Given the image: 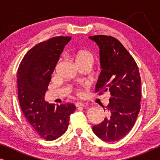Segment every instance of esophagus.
Masks as SVG:
<instances>
[{
    "label": "esophagus",
    "instance_id": "34e87169",
    "mask_svg": "<svg viewBox=\"0 0 160 160\" xmlns=\"http://www.w3.org/2000/svg\"><path fill=\"white\" fill-rule=\"evenodd\" d=\"M88 106H89V105H88V103H87V102H77L76 103V107H84V108H86V107H87Z\"/></svg>",
    "mask_w": 160,
    "mask_h": 160
}]
</instances>
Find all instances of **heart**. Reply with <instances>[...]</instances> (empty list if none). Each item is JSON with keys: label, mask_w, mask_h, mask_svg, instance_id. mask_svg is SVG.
I'll return each mask as SVG.
<instances>
[{"label": "heart", "mask_w": 160, "mask_h": 160, "mask_svg": "<svg viewBox=\"0 0 160 160\" xmlns=\"http://www.w3.org/2000/svg\"><path fill=\"white\" fill-rule=\"evenodd\" d=\"M72 57L75 60L76 64L79 65L82 63L90 62L93 63L94 56L93 54L87 49H80L73 53Z\"/></svg>", "instance_id": "obj_1"}]
</instances>
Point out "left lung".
Returning <instances> with one entry per match:
<instances>
[{
  "label": "left lung",
  "mask_w": 160,
  "mask_h": 160,
  "mask_svg": "<svg viewBox=\"0 0 160 160\" xmlns=\"http://www.w3.org/2000/svg\"><path fill=\"white\" fill-rule=\"evenodd\" d=\"M100 48L101 72L95 92L111 93L106 108L108 117L92 130L106 142L119 141L131 130L141 109V79L138 67L132 55L114 37L89 36Z\"/></svg>",
  "instance_id": "1"
}]
</instances>
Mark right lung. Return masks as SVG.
Masks as SVG:
<instances>
[{
  "label": "right lung",
  "mask_w": 160,
  "mask_h": 160,
  "mask_svg": "<svg viewBox=\"0 0 160 160\" xmlns=\"http://www.w3.org/2000/svg\"><path fill=\"white\" fill-rule=\"evenodd\" d=\"M71 36H56L34 46L22 60L17 71L18 98L23 114L36 132L46 141L62 135L73 103L57 105L45 101L44 95L64 47Z\"/></svg>",
  "instance_id": "obj_1"
}]
</instances>
